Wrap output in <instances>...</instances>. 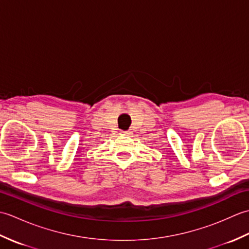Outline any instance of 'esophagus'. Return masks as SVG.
Here are the masks:
<instances>
[{"mask_svg":"<svg viewBox=\"0 0 249 249\" xmlns=\"http://www.w3.org/2000/svg\"><path fill=\"white\" fill-rule=\"evenodd\" d=\"M131 134H133V131H131V130L121 131V135H124V136H131Z\"/></svg>","mask_w":249,"mask_h":249,"instance_id":"esophagus-1","label":"esophagus"}]
</instances>
